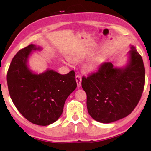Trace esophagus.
Masks as SVG:
<instances>
[{
    "mask_svg": "<svg viewBox=\"0 0 151 151\" xmlns=\"http://www.w3.org/2000/svg\"><path fill=\"white\" fill-rule=\"evenodd\" d=\"M76 82H77V86L78 87H80L81 86V82H82V77L81 76L77 75L76 76Z\"/></svg>",
    "mask_w": 151,
    "mask_h": 151,
    "instance_id": "obj_1",
    "label": "esophagus"
}]
</instances>
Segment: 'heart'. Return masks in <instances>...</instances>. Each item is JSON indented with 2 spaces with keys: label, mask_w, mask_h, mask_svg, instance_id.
Masks as SVG:
<instances>
[{
  "label": "heart",
  "mask_w": 151,
  "mask_h": 151,
  "mask_svg": "<svg viewBox=\"0 0 151 151\" xmlns=\"http://www.w3.org/2000/svg\"><path fill=\"white\" fill-rule=\"evenodd\" d=\"M86 55L84 53L80 52V51H76V52L73 53V54L71 55V57H70L71 58V59L72 60L71 61L69 59L67 60V63L71 64L73 63L72 61L79 60L84 59ZM98 63L94 60H89L85 64V69L89 72L95 71L97 69H98Z\"/></svg>",
  "instance_id": "1"
}]
</instances>
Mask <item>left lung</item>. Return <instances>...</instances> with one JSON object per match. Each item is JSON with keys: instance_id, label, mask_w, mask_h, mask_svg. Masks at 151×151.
Returning <instances> with one entry per match:
<instances>
[{"instance_id": "left-lung-1", "label": "left lung", "mask_w": 151, "mask_h": 151, "mask_svg": "<svg viewBox=\"0 0 151 151\" xmlns=\"http://www.w3.org/2000/svg\"><path fill=\"white\" fill-rule=\"evenodd\" d=\"M131 49L124 67L104 63L96 73L82 77L88 112L99 122L108 124L127 117L141 98L145 80L143 60L135 47Z\"/></svg>"}]
</instances>
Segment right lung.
<instances>
[{
	"label": "right lung",
	"mask_w": 151,
	"mask_h": 151,
	"mask_svg": "<svg viewBox=\"0 0 151 151\" xmlns=\"http://www.w3.org/2000/svg\"><path fill=\"white\" fill-rule=\"evenodd\" d=\"M42 49L31 44L12 59L7 81L12 102L22 116L35 124L47 126L60 117L68 96L77 87L73 71L62 75L52 69L36 73L28 66L33 51Z\"/></svg>",
	"instance_id": "right-lung-1"
}]
</instances>
